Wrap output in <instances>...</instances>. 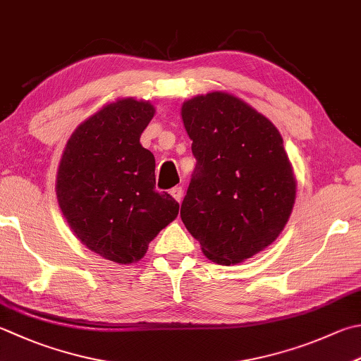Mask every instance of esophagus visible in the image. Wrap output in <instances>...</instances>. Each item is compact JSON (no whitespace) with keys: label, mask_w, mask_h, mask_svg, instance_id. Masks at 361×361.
Returning a JSON list of instances; mask_svg holds the SVG:
<instances>
[{"label":"esophagus","mask_w":361,"mask_h":361,"mask_svg":"<svg viewBox=\"0 0 361 361\" xmlns=\"http://www.w3.org/2000/svg\"><path fill=\"white\" fill-rule=\"evenodd\" d=\"M169 193H171L173 198H174L176 201H178V202H180V201H182V196H183V190H182V187H174V188L169 190Z\"/></svg>","instance_id":"34e87169"}]
</instances>
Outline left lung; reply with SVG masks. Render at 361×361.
<instances>
[{
  "label": "left lung",
  "instance_id": "8db88e82",
  "mask_svg": "<svg viewBox=\"0 0 361 361\" xmlns=\"http://www.w3.org/2000/svg\"><path fill=\"white\" fill-rule=\"evenodd\" d=\"M196 166L180 219L210 261L243 262L274 242L295 201V178L276 127L228 92L182 105Z\"/></svg>",
  "mask_w": 361,
  "mask_h": 361
}]
</instances>
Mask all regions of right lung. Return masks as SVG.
Segmentation results:
<instances>
[{
	"label": "right lung",
	"mask_w": 361,
	"mask_h": 361,
	"mask_svg": "<svg viewBox=\"0 0 361 361\" xmlns=\"http://www.w3.org/2000/svg\"><path fill=\"white\" fill-rule=\"evenodd\" d=\"M154 105L132 97L108 104L75 128L59 161L56 196L80 242L99 256L132 264L179 214L155 192V159L140 137Z\"/></svg>",
	"instance_id": "1"
}]
</instances>
